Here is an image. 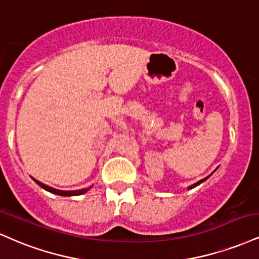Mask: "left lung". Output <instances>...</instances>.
Listing matches in <instances>:
<instances>
[{"mask_svg":"<svg viewBox=\"0 0 259 259\" xmlns=\"http://www.w3.org/2000/svg\"><path fill=\"white\" fill-rule=\"evenodd\" d=\"M210 176H211V175H210ZM210 176L205 177V179H202V180H200V181H198V182H197V183H194V185L189 186V187H188V189H192V188H194V187H197V186H199V185H200V183H202V182H204V181H205V180H207V179H208V177H210Z\"/></svg>","mask_w":259,"mask_h":259,"instance_id":"8db88e82","label":"left lung"}]
</instances>
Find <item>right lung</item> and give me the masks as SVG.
<instances>
[{
  "label": "right lung",
  "instance_id": "add662e5",
  "mask_svg": "<svg viewBox=\"0 0 259 259\" xmlns=\"http://www.w3.org/2000/svg\"><path fill=\"white\" fill-rule=\"evenodd\" d=\"M33 181L38 185L39 187H42L43 189H46V191L51 192V193H54V194L57 195H61V197H74V195H80V194H84V193H87L89 191L92 187H89V188H83V189H78V191H59V189H55V188H52V187L45 185V183L39 182V181H37L33 179Z\"/></svg>",
  "mask_w": 259,
  "mask_h": 259
}]
</instances>
